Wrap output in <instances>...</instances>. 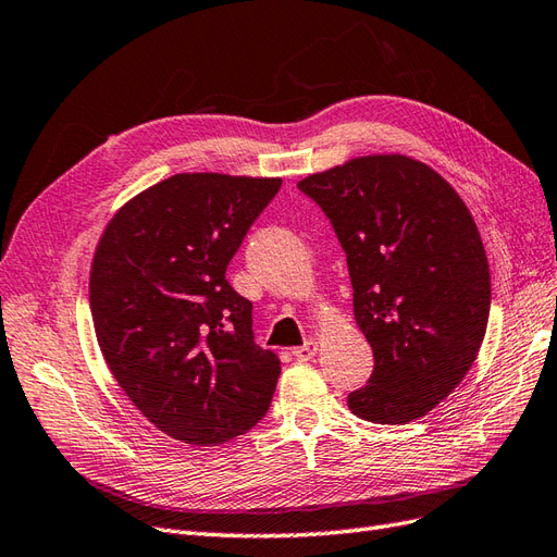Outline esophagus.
<instances>
[{
    "instance_id": "esophagus-1",
    "label": "esophagus",
    "mask_w": 557,
    "mask_h": 557,
    "mask_svg": "<svg viewBox=\"0 0 557 557\" xmlns=\"http://www.w3.org/2000/svg\"><path fill=\"white\" fill-rule=\"evenodd\" d=\"M314 355H317V343L314 341H309L302 347H295L293 349V357L297 361H309V359H314Z\"/></svg>"
}]
</instances>
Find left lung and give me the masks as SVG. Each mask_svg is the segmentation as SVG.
<instances>
[{"mask_svg": "<svg viewBox=\"0 0 557 557\" xmlns=\"http://www.w3.org/2000/svg\"><path fill=\"white\" fill-rule=\"evenodd\" d=\"M297 188L335 228L373 349L349 411L383 425L423 418L463 381L490 321V262L470 210L444 176L397 153L347 160Z\"/></svg>", "mask_w": 557, "mask_h": 557, "instance_id": "8db88e82", "label": "left lung"}]
</instances>
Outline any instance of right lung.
<instances>
[{"instance_id":"add662e5","label":"right lung","mask_w":557,"mask_h":557,"mask_svg":"<svg viewBox=\"0 0 557 557\" xmlns=\"http://www.w3.org/2000/svg\"><path fill=\"white\" fill-rule=\"evenodd\" d=\"M278 188L269 176L174 174L125 202L94 252L101 355L172 440L224 444L269 411L281 361L255 345L252 302L226 267Z\"/></svg>"}]
</instances>
